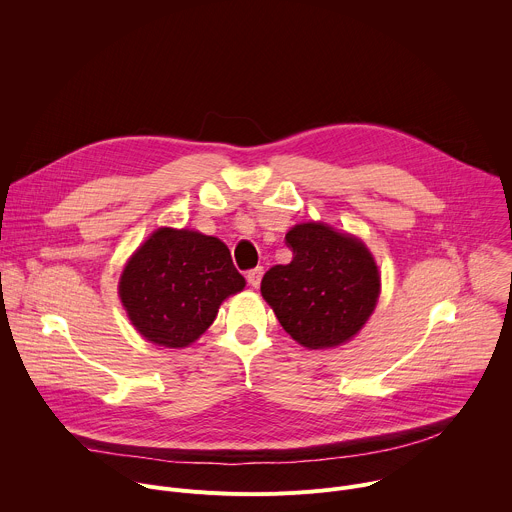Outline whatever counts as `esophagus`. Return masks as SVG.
<instances>
[{"label": "esophagus", "mask_w": 512, "mask_h": 512, "mask_svg": "<svg viewBox=\"0 0 512 512\" xmlns=\"http://www.w3.org/2000/svg\"><path fill=\"white\" fill-rule=\"evenodd\" d=\"M261 277H263V267H255V269L247 271V281H249L253 287H259Z\"/></svg>", "instance_id": "1"}]
</instances>
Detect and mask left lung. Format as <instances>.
<instances>
[{
    "mask_svg": "<svg viewBox=\"0 0 512 512\" xmlns=\"http://www.w3.org/2000/svg\"><path fill=\"white\" fill-rule=\"evenodd\" d=\"M285 243L294 259L263 275L261 296L302 346L318 350L348 342L367 324L381 294L371 251L324 223L296 225Z\"/></svg>",
    "mask_w": 512,
    "mask_h": 512,
    "instance_id": "1",
    "label": "left lung"
}]
</instances>
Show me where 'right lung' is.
Masks as SVG:
<instances>
[{
    "label": "right lung",
    "instance_id": "add662e5",
    "mask_svg": "<svg viewBox=\"0 0 512 512\" xmlns=\"http://www.w3.org/2000/svg\"><path fill=\"white\" fill-rule=\"evenodd\" d=\"M243 287L245 277L221 239L162 227L129 257L119 298L145 340L184 348L206 332L218 306Z\"/></svg>",
    "mask_w": 512,
    "mask_h": 512
}]
</instances>
